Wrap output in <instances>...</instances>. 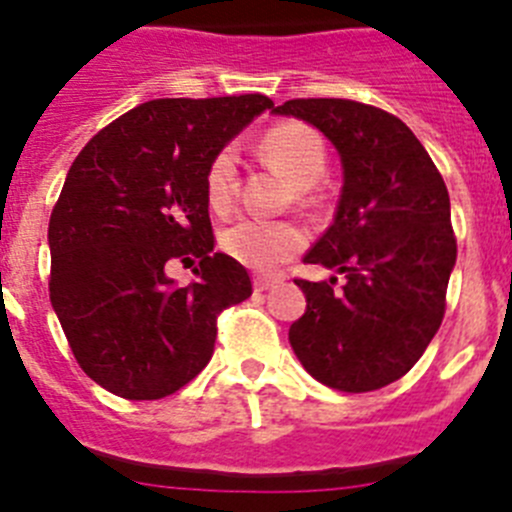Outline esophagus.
Masks as SVG:
<instances>
[{
  "label": "esophagus",
  "instance_id": "1",
  "mask_svg": "<svg viewBox=\"0 0 512 512\" xmlns=\"http://www.w3.org/2000/svg\"><path fill=\"white\" fill-rule=\"evenodd\" d=\"M274 284H277L274 277H253V289H256V292H266V289H271Z\"/></svg>",
  "mask_w": 512,
  "mask_h": 512
}]
</instances>
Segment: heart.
Returning a JSON list of instances; mask_svg holds the SVG:
<instances>
[{
    "label": "heart",
    "mask_w": 512,
    "mask_h": 512,
    "mask_svg": "<svg viewBox=\"0 0 512 512\" xmlns=\"http://www.w3.org/2000/svg\"><path fill=\"white\" fill-rule=\"evenodd\" d=\"M261 156L271 166L295 179L300 187H310L328 166V151L320 133L305 122H279L259 140ZM238 192V156L225 146L210 158L205 169V194L215 212H228ZM223 251L238 264L253 271H277L307 246V230L289 220H259L243 217L220 235Z\"/></svg>",
    "instance_id": "obj_1"
}]
</instances>
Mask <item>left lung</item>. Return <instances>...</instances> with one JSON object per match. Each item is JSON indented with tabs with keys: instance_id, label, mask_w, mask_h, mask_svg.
<instances>
[{
	"instance_id": "8db88e82",
	"label": "left lung",
	"mask_w": 512,
	"mask_h": 512,
	"mask_svg": "<svg viewBox=\"0 0 512 512\" xmlns=\"http://www.w3.org/2000/svg\"><path fill=\"white\" fill-rule=\"evenodd\" d=\"M274 112L315 125L343 161L336 220L305 264L341 271L346 284L295 279L307 310L289 343L333 390H382L413 369L441 328L456 264L449 189L413 130L379 107L320 97Z\"/></svg>"
}]
</instances>
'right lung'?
Segmentation results:
<instances>
[{
  "mask_svg": "<svg viewBox=\"0 0 512 512\" xmlns=\"http://www.w3.org/2000/svg\"><path fill=\"white\" fill-rule=\"evenodd\" d=\"M274 102L264 94L151 99L81 148L48 223L51 292L74 359L125 400H161L215 351L217 318L251 297V277L215 253L205 169ZM197 280L174 288L171 260Z\"/></svg>",
  "mask_w": 512,
  "mask_h": 512,
  "instance_id": "1",
  "label": "right lung"
}]
</instances>
